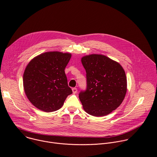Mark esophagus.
Masks as SVG:
<instances>
[{
    "mask_svg": "<svg viewBox=\"0 0 157 157\" xmlns=\"http://www.w3.org/2000/svg\"><path fill=\"white\" fill-rule=\"evenodd\" d=\"M72 91H73V94H76V93H77V91H78V90H77V88H76V87H73V88L72 89Z\"/></svg>",
    "mask_w": 157,
    "mask_h": 157,
    "instance_id": "34e87169",
    "label": "esophagus"
}]
</instances>
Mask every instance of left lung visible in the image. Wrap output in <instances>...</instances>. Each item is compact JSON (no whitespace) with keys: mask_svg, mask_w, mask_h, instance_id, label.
I'll list each match as a JSON object with an SVG mask.
<instances>
[{"mask_svg":"<svg viewBox=\"0 0 157 157\" xmlns=\"http://www.w3.org/2000/svg\"><path fill=\"white\" fill-rule=\"evenodd\" d=\"M81 63L86 72L87 88L79 98L84 110L95 117L108 115L124 101L127 78L122 66L106 56L86 55Z\"/></svg>","mask_w":157,"mask_h":157,"instance_id":"obj_1","label":"left lung"}]
</instances>
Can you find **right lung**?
<instances>
[{
    "mask_svg": "<svg viewBox=\"0 0 157 157\" xmlns=\"http://www.w3.org/2000/svg\"><path fill=\"white\" fill-rule=\"evenodd\" d=\"M71 54L48 52L33 58L26 66L23 84L30 102L46 113L56 111L72 94L68 85L64 69Z\"/></svg>",
    "mask_w": 157,
    "mask_h": 157,
    "instance_id": "1",
    "label": "right lung"
}]
</instances>
